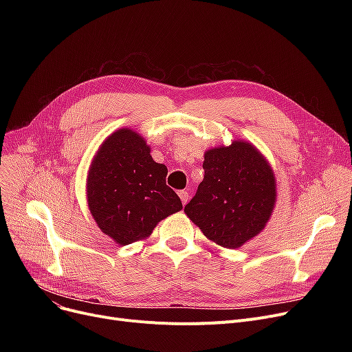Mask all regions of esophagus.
<instances>
[{
	"mask_svg": "<svg viewBox=\"0 0 352 352\" xmlns=\"http://www.w3.org/2000/svg\"><path fill=\"white\" fill-rule=\"evenodd\" d=\"M178 195H179V198H181L182 206H186L187 202H188V199H190V195H188V192H187L186 190H182V191H179V192H178Z\"/></svg>",
	"mask_w": 352,
	"mask_h": 352,
	"instance_id": "obj_1",
	"label": "esophagus"
}]
</instances>
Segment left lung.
Masks as SVG:
<instances>
[{"label": "left lung", "mask_w": 352, "mask_h": 352, "mask_svg": "<svg viewBox=\"0 0 352 352\" xmlns=\"http://www.w3.org/2000/svg\"><path fill=\"white\" fill-rule=\"evenodd\" d=\"M204 179L184 212L210 241L239 248L260 234L276 201L275 174L268 160L250 141L210 148Z\"/></svg>", "instance_id": "1"}]
</instances>
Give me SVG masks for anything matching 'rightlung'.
<instances>
[{
    "mask_svg": "<svg viewBox=\"0 0 352 352\" xmlns=\"http://www.w3.org/2000/svg\"><path fill=\"white\" fill-rule=\"evenodd\" d=\"M166 174L134 129L108 135L89 164L85 186L98 228L120 245L146 239L160 221L182 210L179 197L166 186Z\"/></svg>",
    "mask_w": 352,
    "mask_h": 352,
    "instance_id": "add662e5",
    "label": "right lung"
}]
</instances>
